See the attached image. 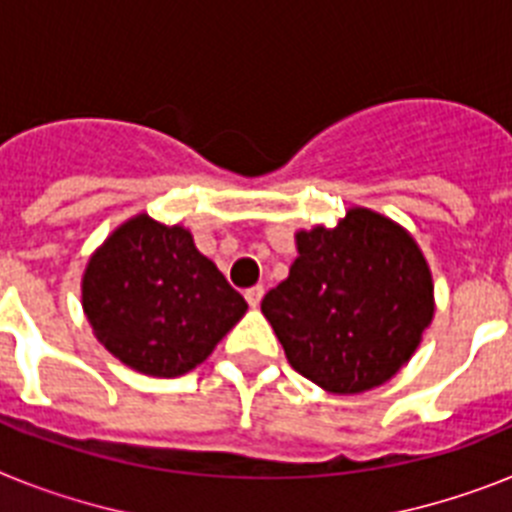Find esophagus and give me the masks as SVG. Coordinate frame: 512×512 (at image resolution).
Instances as JSON below:
<instances>
[{
  "label": "esophagus",
  "mask_w": 512,
  "mask_h": 512,
  "mask_svg": "<svg viewBox=\"0 0 512 512\" xmlns=\"http://www.w3.org/2000/svg\"><path fill=\"white\" fill-rule=\"evenodd\" d=\"M263 294H265L263 286H252V289L244 291V299H247L249 307H260V302H263Z\"/></svg>",
  "instance_id": "34e87169"
}]
</instances>
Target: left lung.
I'll return each instance as SVG.
<instances>
[{"instance_id": "8db88e82", "label": "left lung", "mask_w": 512, "mask_h": 512, "mask_svg": "<svg viewBox=\"0 0 512 512\" xmlns=\"http://www.w3.org/2000/svg\"><path fill=\"white\" fill-rule=\"evenodd\" d=\"M299 257L263 315L291 367L330 393L377 388L409 362L435 315L416 242L372 210L296 234Z\"/></svg>"}]
</instances>
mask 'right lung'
Returning a JSON list of instances; mask_svg holds the SVG:
<instances>
[{
  "label": "right lung",
  "instance_id": "1",
  "mask_svg": "<svg viewBox=\"0 0 512 512\" xmlns=\"http://www.w3.org/2000/svg\"><path fill=\"white\" fill-rule=\"evenodd\" d=\"M83 309L98 341L127 367L176 377L205 362L247 302L182 226L137 216L90 257Z\"/></svg>",
  "mask_w": 512,
  "mask_h": 512
}]
</instances>
